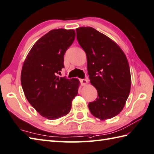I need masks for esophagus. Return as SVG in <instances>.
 I'll list each match as a JSON object with an SVG mask.
<instances>
[{
  "instance_id": "34e87169",
  "label": "esophagus",
  "mask_w": 154,
  "mask_h": 154,
  "mask_svg": "<svg viewBox=\"0 0 154 154\" xmlns=\"http://www.w3.org/2000/svg\"><path fill=\"white\" fill-rule=\"evenodd\" d=\"M81 84H82V85H85L87 83H88V81H87V79H81Z\"/></svg>"
}]
</instances>
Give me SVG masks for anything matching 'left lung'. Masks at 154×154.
I'll use <instances>...</instances> for the list:
<instances>
[{"instance_id":"obj_1","label":"left lung","mask_w":154,"mask_h":154,"mask_svg":"<svg viewBox=\"0 0 154 154\" xmlns=\"http://www.w3.org/2000/svg\"><path fill=\"white\" fill-rule=\"evenodd\" d=\"M76 32L87 55L90 82L98 94L89 103L90 112L101 120L112 118L122 111L130 93L127 57L116 42L92 27H79Z\"/></svg>"}]
</instances>
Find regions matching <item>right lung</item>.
Returning a JSON list of instances; mask_svg holds the SVG:
<instances>
[{
	"label": "right lung",
	"mask_w": 154,
	"mask_h": 154,
	"mask_svg": "<svg viewBox=\"0 0 154 154\" xmlns=\"http://www.w3.org/2000/svg\"><path fill=\"white\" fill-rule=\"evenodd\" d=\"M75 31L51 30L36 42L24 61L20 81L27 100L41 116L59 119L69 113L80 85L76 78L57 76L64 68V55Z\"/></svg>",
	"instance_id": "obj_1"
}]
</instances>
